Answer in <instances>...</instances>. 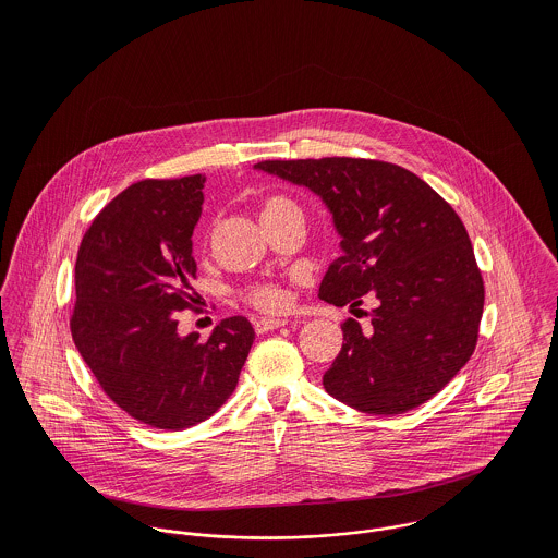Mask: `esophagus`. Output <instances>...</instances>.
<instances>
[{"mask_svg": "<svg viewBox=\"0 0 558 558\" xmlns=\"http://www.w3.org/2000/svg\"><path fill=\"white\" fill-rule=\"evenodd\" d=\"M286 324H288V319L262 318L255 319V322H253V328H255V332H257V335H264V332H268V330H275V328H281V326H286Z\"/></svg>", "mask_w": 558, "mask_h": 558, "instance_id": "obj_1", "label": "esophagus"}]
</instances>
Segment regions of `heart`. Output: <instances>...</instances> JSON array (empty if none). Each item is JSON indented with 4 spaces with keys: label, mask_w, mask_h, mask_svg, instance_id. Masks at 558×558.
<instances>
[{
    "label": "heart",
    "mask_w": 558,
    "mask_h": 558,
    "mask_svg": "<svg viewBox=\"0 0 558 558\" xmlns=\"http://www.w3.org/2000/svg\"><path fill=\"white\" fill-rule=\"evenodd\" d=\"M283 206H290V202L288 199H283V197H272V199H268L266 204H264V208H262V217L264 215H268V213H275V210H279V208H283ZM244 301L251 305V307H255V310H259V312H281L286 305H288V292L281 288V286H275V283H259V286H251V288H246L244 290Z\"/></svg>",
    "instance_id": "heart-1"
}]
</instances>
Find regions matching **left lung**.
<instances>
[{
  "label": "left lung",
  "mask_w": 558,
  "mask_h": 558,
  "mask_svg": "<svg viewBox=\"0 0 558 558\" xmlns=\"http://www.w3.org/2000/svg\"><path fill=\"white\" fill-rule=\"evenodd\" d=\"M255 169L307 186L332 215L341 255L319 299L376 303L369 324H341L345 343L322 378L326 393L367 414H401L434 398L475 352L485 299L456 210L385 160H262Z\"/></svg>",
  "instance_id": "obj_1"
}]
</instances>
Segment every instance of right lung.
<instances>
[{
  "label": "right lung",
  "mask_w": 558,
  "mask_h": 558,
  "mask_svg": "<svg viewBox=\"0 0 558 558\" xmlns=\"http://www.w3.org/2000/svg\"><path fill=\"white\" fill-rule=\"evenodd\" d=\"M204 175L142 180L113 197L81 240L71 332L100 389L133 418L184 429L213 416L239 385L255 330L221 319L206 341L180 337L197 264L193 230Z\"/></svg>",
  "instance_id": "add662e5"
}]
</instances>
